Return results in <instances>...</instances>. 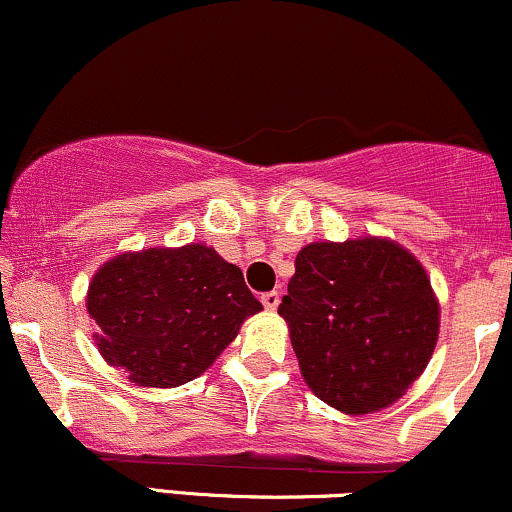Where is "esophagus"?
Masks as SVG:
<instances>
[{
    "label": "esophagus",
    "instance_id": "esophagus-1",
    "mask_svg": "<svg viewBox=\"0 0 512 512\" xmlns=\"http://www.w3.org/2000/svg\"><path fill=\"white\" fill-rule=\"evenodd\" d=\"M279 301H281L279 291H267V293H262V305H264V310H269V313H274V310L279 308Z\"/></svg>",
    "mask_w": 512,
    "mask_h": 512
}]
</instances>
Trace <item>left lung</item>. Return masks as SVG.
Here are the masks:
<instances>
[{"mask_svg":"<svg viewBox=\"0 0 512 512\" xmlns=\"http://www.w3.org/2000/svg\"><path fill=\"white\" fill-rule=\"evenodd\" d=\"M279 315L305 383L346 414H370L402 397L438 339L431 281L392 240L305 245Z\"/></svg>","mask_w":512,"mask_h":512,"instance_id":"8db88e82","label":"left lung"}]
</instances>
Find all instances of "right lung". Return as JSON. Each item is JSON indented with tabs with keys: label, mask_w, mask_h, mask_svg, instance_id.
<instances>
[{
	"label": "right lung",
	"mask_w": 512,
	"mask_h": 512,
	"mask_svg": "<svg viewBox=\"0 0 512 512\" xmlns=\"http://www.w3.org/2000/svg\"><path fill=\"white\" fill-rule=\"evenodd\" d=\"M86 305L105 361L144 387L195 380L262 310L243 272L207 245L115 257L93 276Z\"/></svg>",
	"instance_id": "1"
}]
</instances>
